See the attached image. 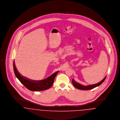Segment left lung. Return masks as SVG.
<instances>
[{
	"instance_id": "obj_1",
	"label": "left lung",
	"mask_w": 120,
	"mask_h": 120,
	"mask_svg": "<svg viewBox=\"0 0 120 120\" xmlns=\"http://www.w3.org/2000/svg\"><path fill=\"white\" fill-rule=\"evenodd\" d=\"M106 78V76L104 78L101 82H99L98 83L95 84L93 85H90L87 86H83L81 84L78 83V82H75L73 79H72V83L73 84V86L79 90H89L92 89L94 88L95 87L99 86L102 83L104 82L105 78Z\"/></svg>"
}]
</instances>
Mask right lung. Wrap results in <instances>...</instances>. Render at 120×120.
<instances>
[{
    "mask_svg": "<svg viewBox=\"0 0 120 120\" xmlns=\"http://www.w3.org/2000/svg\"><path fill=\"white\" fill-rule=\"evenodd\" d=\"M13 69L16 78L28 90L33 91H38L50 88L54 83V79L59 71L52 74L46 79L40 81H35L26 78L19 73L13 61Z\"/></svg>",
    "mask_w": 120,
    "mask_h": 120,
    "instance_id": "right-lung-1",
    "label": "right lung"
}]
</instances>
